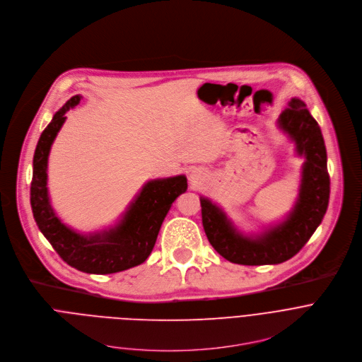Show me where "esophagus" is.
<instances>
[{"mask_svg": "<svg viewBox=\"0 0 362 362\" xmlns=\"http://www.w3.org/2000/svg\"><path fill=\"white\" fill-rule=\"evenodd\" d=\"M204 180V173L199 168H194L189 171V181L192 185H199Z\"/></svg>", "mask_w": 362, "mask_h": 362, "instance_id": "obj_1", "label": "esophagus"}]
</instances>
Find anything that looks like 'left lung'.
Returning a JSON list of instances; mask_svg holds the SVG:
<instances>
[{
    "instance_id": "8db88e82",
    "label": "left lung",
    "mask_w": 362,
    "mask_h": 362,
    "mask_svg": "<svg viewBox=\"0 0 362 362\" xmlns=\"http://www.w3.org/2000/svg\"><path fill=\"white\" fill-rule=\"evenodd\" d=\"M276 124L296 144V154L304 158L297 199L282 220L258 234H244L220 205L199 197L202 226L209 244L234 264L274 265L293 258L315 233L328 208L327 150L318 122L303 100L293 98Z\"/></svg>"
}]
</instances>
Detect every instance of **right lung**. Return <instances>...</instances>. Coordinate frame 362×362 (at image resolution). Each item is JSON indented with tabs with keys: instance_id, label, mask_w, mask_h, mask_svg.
<instances>
[{
	"instance_id": "obj_1",
	"label": "right lung",
	"mask_w": 362,
	"mask_h": 362,
	"mask_svg": "<svg viewBox=\"0 0 362 362\" xmlns=\"http://www.w3.org/2000/svg\"><path fill=\"white\" fill-rule=\"evenodd\" d=\"M83 95L71 97L42 131L33 161L31 206L35 223L58 255L72 268L87 274H114L146 261L158 237L173 202L187 191V177L150 180L128 204L119 220L101 231L78 233L61 221L48 192V157L64 125L65 112L80 104Z\"/></svg>"
}]
</instances>
